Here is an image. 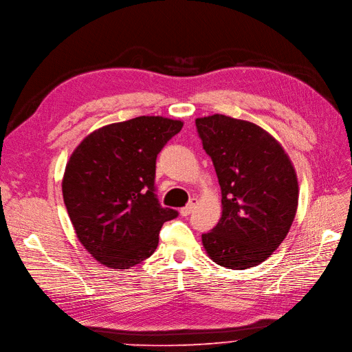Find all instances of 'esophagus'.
<instances>
[{"mask_svg": "<svg viewBox=\"0 0 352 352\" xmlns=\"http://www.w3.org/2000/svg\"><path fill=\"white\" fill-rule=\"evenodd\" d=\"M195 204H197V200H195V198H192V200H191L186 207H182V208L179 210L181 216H182V217H187V216H190V214L192 212V210L195 208Z\"/></svg>", "mask_w": 352, "mask_h": 352, "instance_id": "obj_1", "label": "esophagus"}]
</instances>
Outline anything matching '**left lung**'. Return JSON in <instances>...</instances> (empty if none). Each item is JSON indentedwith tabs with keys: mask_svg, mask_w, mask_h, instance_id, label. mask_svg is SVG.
Instances as JSON below:
<instances>
[{
	"mask_svg": "<svg viewBox=\"0 0 352 352\" xmlns=\"http://www.w3.org/2000/svg\"><path fill=\"white\" fill-rule=\"evenodd\" d=\"M216 168L223 214L203 244L217 265L253 267L276 250L298 207L296 173L280 144L252 122L224 115L195 119Z\"/></svg>",
	"mask_w": 352,
	"mask_h": 352,
	"instance_id": "left-lung-1",
	"label": "left lung"
}]
</instances>
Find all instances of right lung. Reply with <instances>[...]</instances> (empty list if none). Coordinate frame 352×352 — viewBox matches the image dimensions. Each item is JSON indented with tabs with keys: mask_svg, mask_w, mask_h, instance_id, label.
Segmentation results:
<instances>
[{
	"mask_svg": "<svg viewBox=\"0 0 352 352\" xmlns=\"http://www.w3.org/2000/svg\"><path fill=\"white\" fill-rule=\"evenodd\" d=\"M181 120L138 116L90 133L72 154L63 178L70 221L102 265L128 269L158 246L165 221L178 217L157 197L155 164Z\"/></svg>",
	"mask_w": 352,
	"mask_h": 352,
	"instance_id": "right-lung-1",
	"label": "right lung"
}]
</instances>
